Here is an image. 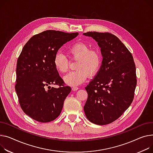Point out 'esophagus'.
<instances>
[{
    "mask_svg": "<svg viewBox=\"0 0 153 153\" xmlns=\"http://www.w3.org/2000/svg\"><path fill=\"white\" fill-rule=\"evenodd\" d=\"M78 89H79V87H72V90H73V91L77 90Z\"/></svg>",
    "mask_w": 153,
    "mask_h": 153,
    "instance_id": "esophagus-1",
    "label": "esophagus"
}]
</instances>
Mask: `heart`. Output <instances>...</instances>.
<instances>
[{"instance_id":"obj_1","label":"heart","mask_w":153,"mask_h":153,"mask_svg":"<svg viewBox=\"0 0 153 153\" xmlns=\"http://www.w3.org/2000/svg\"><path fill=\"white\" fill-rule=\"evenodd\" d=\"M68 55L71 59H77L76 69H77L66 74L64 77L65 83L71 86H77L84 82L88 74L95 75L102 63V56L97 49L90 48L84 42H77L71 45ZM55 69L60 73H65L69 68V61L62 53H57L53 59Z\"/></svg>"}]
</instances>
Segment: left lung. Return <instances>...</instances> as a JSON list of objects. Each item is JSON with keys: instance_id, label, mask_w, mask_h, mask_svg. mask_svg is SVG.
<instances>
[{"instance_id": "obj_1", "label": "left lung", "mask_w": 153, "mask_h": 153, "mask_svg": "<svg viewBox=\"0 0 153 153\" xmlns=\"http://www.w3.org/2000/svg\"><path fill=\"white\" fill-rule=\"evenodd\" d=\"M98 42L103 56L95 77L85 88L88 98L84 107L91 123H113L130 106L137 85L136 68L129 50L116 36L109 33L83 34Z\"/></svg>"}]
</instances>
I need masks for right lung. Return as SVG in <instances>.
I'll return each instance as SVG.
<instances>
[{
    "mask_svg": "<svg viewBox=\"0 0 153 153\" xmlns=\"http://www.w3.org/2000/svg\"><path fill=\"white\" fill-rule=\"evenodd\" d=\"M78 34L47 30L33 36L23 47L17 60L15 90L24 113L34 120L49 123L62 112L71 88L65 86L53 59L59 48ZM53 85L59 87H51Z\"/></svg>",
    "mask_w": 153,
    "mask_h": 153,
    "instance_id": "add662e5",
    "label": "right lung"
}]
</instances>
